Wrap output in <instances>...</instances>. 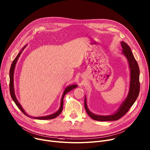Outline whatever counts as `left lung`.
<instances>
[{
  "label": "left lung",
  "mask_w": 150,
  "mask_h": 150,
  "mask_svg": "<svg viewBox=\"0 0 150 150\" xmlns=\"http://www.w3.org/2000/svg\"><path fill=\"white\" fill-rule=\"evenodd\" d=\"M123 48L122 53L126 57L130 67V80L129 91L127 98L124 102L121 104L117 111L114 114L109 115H96L91 112L88 108L86 103V98H85V108L89 115L93 120L97 121H114L117 120L123 116L134 104L139 95L140 89L139 83V69L137 61L134 58L130 47L124 42H121Z\"/></svg>",
  "instance_id": "8db88e82"
}]
</instances>
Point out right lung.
I'll list each match as a JSON object with an SVG mask.
<instances>
[{
	"label": "right lung",
	"instance_id": "1",
	"mask_svg": "<svg viewBox=\"0 0 150 150\" xmlns=\"http://www.w3.org/2000/svg\"><path fill=\"white\" fill-rule=\"evenodd\" d=\"M27 45H25V46H24V47H23L21 51L19 52V54L17 55V56H16L15 57V58L14 59V60L13 61L12 64H11V69H10V71H9V91H10V94H11V98L12 99H13V101H14V103H15V104L16 105V106H17L20 110L25 115H27V117H31V118H34V119H39V120H49V119H55L56 118L57 116H58L61 112H62V108H63V101H64V97L65 96V95L68 93L69 92H70V91H71L72 89L76 88L77 87V85H70V86H69L68 87H67L64 91V93H63V95H62V96L61 98V105H60V107H59V109L55 113L52 114H51V115H47V116H42V117H30V115H27V114H26V112H25V111L24 110V109L22 108L21 105H20V104L18 103L17 99H16V96H15V92H14V88H13V73H14V70H15V65L16 64V62H17V60L18 59L20 55L21 54L22 52L23 51V50L24 49V48L26 47Z\"/></svg>",
	"mask_w": 150,
	"mask_h": 150
}]
</instances>
